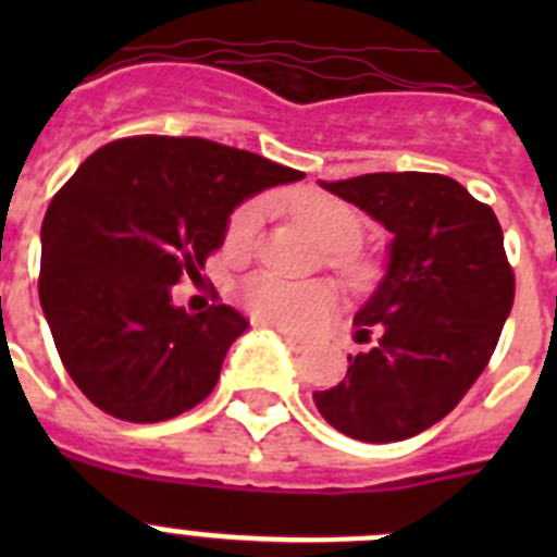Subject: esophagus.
Segmentation results:
<instances>
[{
    "instance_id": "obj_1",
    "label": "esophagus",
    "mask_w": 557,
    "mask_h": 557,
    "mask_svg": "<svg viewBox=\"0 0 557 557\" xmlns=\"http://www.w3.org/2000/svg\"><path fill=\"white\" fill-rule=\"evenodd\" d=\"M275 334H278V337H282L284 343L293 348V351H304V348H307V339H304V337H295V334L284 332V329H275Z\"/></svg>"
}]
</instances>
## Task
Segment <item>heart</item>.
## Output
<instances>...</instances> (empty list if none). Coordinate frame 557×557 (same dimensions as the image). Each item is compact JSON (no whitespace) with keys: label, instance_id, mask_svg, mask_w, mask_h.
Returning a JSON list of instances; mask_svg holds the SVG:
<instances>
[{"label":"heart","instance_id":"obj_1","mask_svg":"<svg viewBox=\"0 0 557 557\" xmlns=\"http://www.w3.org/2000/svg\"><path fill=\"white\" fill-rule=\"evenodd\" d=\"M293 218L301 223V228L323 250L339 253L334 256V264L348 278L362 275V264H357L346 256L362 239V223H359L357 211L348 209L339 200L329 198V195L309 191V195L293 200ZM259 220H262V203L259 200L239 206L234 211V218L228 220V234H225L231 248L248 245ZM239 301H243V307L253 314L256 321L282 329H304L312 321H318V318H323L334 307V293L323 282L293 284L273 273H253L239 287Z\"/></svg>","mask_w":557,"mask_h":557}]
</instances>
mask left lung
I'll return each instance as SVG.
<instances>
[{"mask_svg":"<svg viewBox=\"0 0 557 557\" xmlns=\"http://www.w3.org/2000/svg\"><path fill=\"white\" fill-rule=\"evenodd\" d=\"M391 231L382 282L354 323L376 332L339 385L314 391L337 432L393 444L430 430L485 371L513 307V270L491 206L435 172L321 181Z\"/></svg>","mask_w":557,"mask_h":557,"instance_id":"1","label":"left lung"}]
</instances>
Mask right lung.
<instances>
[{
	"instance_id": "obj_1",
	"label": "right lung",
	"mask_w": 557,
	"mask_h": 557,
	"mask_svg": "<svg viewBox=\"0 0 557 557\" xmlns=\"http://www.w3.org/2000/svg\"><path fill=\"white\" fill-rule=\"evenodd\" d=\"M304 172L195 136H133L88 156L41 225L44 318L63 368L102 412L156 424L200 405L231 343L234 307L189 314L181 275L223 248L231 211Z\"/></svg>"
}]
</instances>
